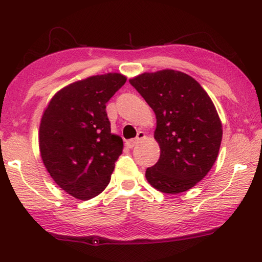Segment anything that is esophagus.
<instances>
[{
  "label": "esophagus",
  "instance_id": "obj_1",
  "mask_svg": "<svg viewBox=\"0 0 262 262\" xmlns=\"http://www.w3.org/2000/svg\"><path fill=\"white\" fill-rule=\"evenodd\" d=\"M144 137H145L144 133H143V132H139V133H137V136L135 137V139H132V140H128V141H126V145H127L128 148H133V147H134L135 144L139 143V141H140V140L144 139Z\"/></svg>",
  "mask_w": 262,
  "mask_h": 262
}]
</instances>
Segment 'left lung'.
Wrapping results in <instances>:
<instances>
[{"label":"left lung","instance_id":"1","mask_svg":"<svg viewBox=\"0 0 262 262\" xmlns=\"http://www.w3.org/2000/svg\"><path fill=\"white\" fill-rule=\"evenodd\" d=\"M156 114L155 140L161 156L145 171L162 193L178 194L207 176L220 151L222 122L199 82L178 70L144 73L129 79Z\"/></svg>","mask_w":262,"mask_h":262}]
</instances>
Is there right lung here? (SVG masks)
I'll list each match as a JSON object with an SVG mask.
<instances>
[{
	"instance_id": "1",
	"label": "right lung",
	"mask_w": 262,
	"mask_h": 262,
	"mask_svg": "<svg viewBox=\"0 0 262 262\" xmlns=\"http://www.w3.org/2000/svg\"><path fill=\"white\" fill-rule=\"evenodd\" d=\"M121 74L90 76L61 89L41 117L39 149L56 185L90 200L106 188L122 154L120 136L111 133L106 103L126 83Z\"/></svg>"
}]
</instances>
